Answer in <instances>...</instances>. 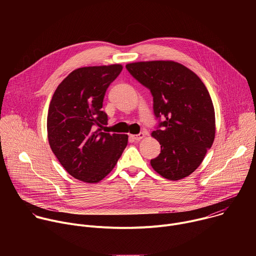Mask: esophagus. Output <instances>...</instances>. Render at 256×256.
Returning a JSON list of instances; mask_svg holds the SVG:
<instances>
[{
	"instance_id": "esophagus-1",
	"label": "esophagus",
	"mask_w": 256,
	"mask_h": 256,
	"mask_svg": "<svg viewBox=\"0 0 256 256\" xmlns=\"http://www.w3.org/2000/svg\"><path fill=\"white\" fill-rule=\"evenodd\" d=\"M144 134H146L144 132H140L138 134H130V138L134 140H140V138H142L144 136Z\"/></svg>"
}]
</instances>
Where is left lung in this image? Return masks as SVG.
Wrapping results in <instances>:
<instances>
[{
  "instance_id": "1",
  "label": "left lung",
  "mask_w": 256,
  "mask_h": 256,
  "mask_svg": "<svg viewBox=\"0 0 256 256\" xmlns=\"http://www.w3.org/2000/svg\"><path fill=\"white\" fill-rule=\"evenodd\" d=\"M126 68L153 96L158 124L152 136L161 153L151 160L152 167L169 180L188 176L214 138V109L208 89L192 70L175 62H140Z\"/></svg>"
}]
</instances>
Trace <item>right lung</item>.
<instances>
[{"label": "right lung", "instance_id": "right-lung-1", "mask_svg": "<svg viewBox=\"0 0 256 256\" xmlns=\"http://www.w3.org/2000/svg\"><path fill=\"white\" fill-rule=\"evenodd\" d=\"M122 66H85L72 70L58 86L48 114L52 151L76 179L88 184L110 172L128 144V134L101 132L107 124L102 110L107 88Z\"/></svg>", "mask_w": 256, "mask_h": 256}]
</instances>
